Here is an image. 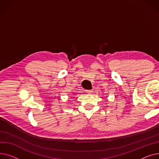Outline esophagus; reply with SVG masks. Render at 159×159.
<instances>
[{
	"instance_id": "obj_1",
	"label": "esophagus",
	"mask_w": 159,
	"mask_h": 159,
	"mask_svg": "<svg viewBox=\"0 0 159 159\" xmlns=\"http://www.w3.org/2000/svg\"><path fill=\"white\" fill-rule=\"evenodd\" d=\"M86 92H87L88 93L90 94V93H92L93 89H87V90H86Z\"/></svg>"
}]
</instances>
